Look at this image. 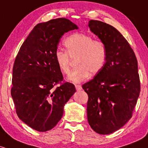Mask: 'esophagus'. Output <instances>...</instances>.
<instances>
[{"instance_id":"esophagus-1","label":"esophagus","mask_w":148,"mask_h":148,"mask_svg":"<svg viewBox=\"0 0 148 148\" xmlns=\"http://www.w3.org/2000/svg\"><path fill=\"white\" fill-rule=\"evenodd\" d=\"M75 88L76 90H82V87H81V85H75Z\"/></svg>"}]
</instances>
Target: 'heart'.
<instances>
[{
  "instance_id": "heart-1",
  "label": "heart",
  "mask_w": 148,
  "mask_h": 148,
  "mask_svg": "<svg viewBox=\"0 0 148 148\" xmlns=\"http://www.w3.org/2000/svg\"><path fill=\"white\" fill-rule=\"evenodd\" d=\"M66 51L58 49L55 53V61L64 75L70 72V58L75 59L76 68L69 76L73 83H81L88 79L90 73L95 75L104 67L108 51L104 43L94 40L84 33H74L64 40Z\"/></svg>"
}]
</instances>
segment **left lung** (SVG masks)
I'll return each mask as SVG.
<instances>
[{
  "instance_id": "1",
  "label": "left lung",
  "mask_w": 148,
  "mask_h": 148,
  "mask_svg": "<svg viewBox=\"0 0 148 148\" xmlns=\"http://www.w3.org/2000/svg\"><path fill=\"white\" fill-rule=\"evenodd\" d=\"M90 29L106 45L108 57L103 68L82 86L88 94V121L95 132L110 134L132 117L140 91L138 62L126 39L112 25L97 20Z\"/></svg>"
}]
</instances>
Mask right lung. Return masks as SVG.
<instances>
[{"label":"right lung","instance_id":"add662e5","mask_svg":"<svg viewBox=\"0 0 148 148\" xmlns=\"http://www.w3.org/2000/svg\"><path fill=\"white\" fill-rule=\"evenodd\" d=\"M74 29L77 25L65 18L38 23L15 58L11 95L16 114L38 132L51 130L57 125L64 104L76 92L74 84L62 82L63 76L55 61L60 37Z\"/></svg>","mask_w":148,"mask_h":148}]
</instances>
